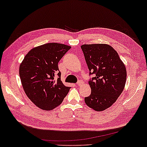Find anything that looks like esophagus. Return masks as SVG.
<instances>
[{
  "instance_id": "obj_1",
  "label": "esophagus",
  "mask_w": 147,
  "mask_h": 147,
  "mask_svg": "<svg viewBox=\"0 0 147 147\" xmlns=\"http://www.w3.org/2000/svg\"><path fill=\"white\" fill-rule=\"evenodd\" d=\"M83 81L82 80H80V81H78V83H77V85H78V86H82V85L83 84Z\"/></svg>"
}]
</instances>
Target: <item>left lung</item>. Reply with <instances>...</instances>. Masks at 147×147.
I'll use <instances>...</instances> for the list:
<instances>
[{
	"mask_svg": "<svg viewBox=\"0 0 147 147\" xmlns=\"http://www.w3.org/2000/svg\"><path fill=\"white\" fill-rule=\"evenodd\" d=\"M90 74L91 93L84 98L86 104L95 111H104L117 101L127 79L125 65L117 52L104 43L81 46Z\"/></svg>",
	"mask_w": 147,
	"mask_h": 147,
	"instance_id": "left-lung-1",
	"label": "left lung"
}]
</instances>
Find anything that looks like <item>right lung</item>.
I'll list each match as a JSON object with an SVG mask.
<instances>
[{
    "mask_svg": "<svg viewBox=\"0 0 147 147\" xmlns=\"http://www.w3.org/2000/svg\"><path fill=\"white\" fill-rule=\"evenodd\" d=\"M70 48L69 46L58 43L35 47L26 54L20 65L24 90L38 108L53 110L67 95L70 87L61 82L58 63Z\"/></svg>",
    "mask_w": 147,
    "mask_h": 147,
    "instance_id": "add662e5",
    "label": "right lung"
}]
</instances>
